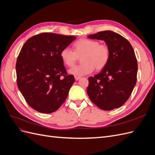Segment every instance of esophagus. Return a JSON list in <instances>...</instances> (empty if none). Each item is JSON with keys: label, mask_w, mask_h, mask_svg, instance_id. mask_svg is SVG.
I'll list each match as a JSON object with an SVG mask.
<instances>
[{"label": "esophagus", "mask_w": 155, "mask_h": 155, "mask_svg": "<svg viewBox=\"0 0 155 155\" xmlns=\"http://www.w3.org/2000/svg\"><path fill=\"white\" fill-rule=\"evenodd\" d=\"M81 77L80 76H75V79H76V81H78L79 79H81Z\"/></svg>", "instance_id": "1"}]
</instances>
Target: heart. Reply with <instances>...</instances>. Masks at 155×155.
Instances as JSON below:
<instances>
[{
	"mask_svg": "<svg viewBox=\"0 0 155 155\" xmlns=\"http://www.w3.org/2000/svg\"><path fill=\"white\" fill-rule=\"evenodd\" d=\"M74 51L68 47L64 48L60 56L63 62L68 67H72L81 58V62L69 70V73L77 76L92 73L94 68L101 70L106 67L110 58L108 46L100 44L98 41L84 38L74 44Z\"/></svg>",
	"mask_w": 155,
	"mask_h": 155,
	"instance_id": "1",
	"label": "heart"
}]
</instances>
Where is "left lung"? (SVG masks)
<instances>
[{"label":"left lung","mask_w":155,"mask_h":155,"mask_svg":"<svg viewBox=\"0 0 155 155\" xmlns=\"http://www.w3.org/2000/svg\"><path fill=\"white\" fill-rule=\"evenodd\" d=\"M88 38L104 41L110 50L106 67L88 78V95L102 110L119 108L129 99L137 83L138 63L134 50L124 37L110 30L97 32Z\"/></svg>","instance_id":"1"}]
</instances>
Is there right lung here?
<instances>
[{
	"label": "right lung",
	"instance_id": "add662e5",
	"mask_svg": "<svg viewBox=\"0 0 155 155\" xmlns=\"http://www.w3.org/2000/svg\"><path fill=\"white\" fill-rule=\"evenodd\" d=\"M76 37L53 33L33 36L23 45L16 63L17 86L28 105L41 113L57 110L74 83L61 58Z\"/></svg>",
	"mask_w": 155,
	"mask_h": 155
}]
</instances>
